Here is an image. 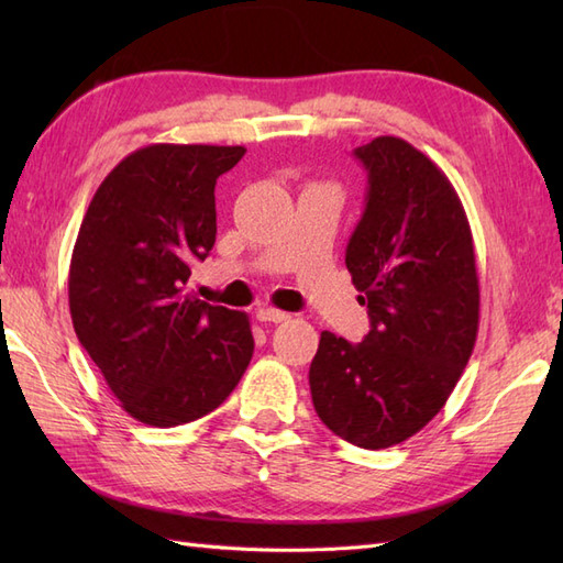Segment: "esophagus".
Returning a JSON list of instances; mask_svg holds the SVG:
<instances>
[{"mask_svg": "<svg viewBox=\"0 0 563 563\" xmlns=\"http://www.w3.org/2000/svg\"><path fill=\"white\" fill-rule=\"evenodd\" d=\"M258 321H273V324H280V321H288L290 314L288 312H280V309H273V307H261L256 312Z\"/></svg>", "mask_w": 563, "mask_h": 563, "instance_id": "esophagus-1", "label": "esophagus"}]
</instances>
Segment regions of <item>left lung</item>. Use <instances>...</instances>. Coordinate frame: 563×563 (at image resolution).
<instances>
[{
    "label": "left lung",
    "mask_w": 563,
    "mask_h": 563,
    "mask_svg": "<svg viewBox=\"0 0 563 563\" xmlns=\"http://www.w3.org/2000/svg\"><path fill=\"white\" fill-rule=\"evenodd\" d=\"M355 157L367 198L345 268L369 331L357 345L321 331L309 389L329 430L382 450L416 435L460 382L479 333V273L462 200L435 162L394 135Z\"/></svg>",
    "instance_id": "obj_1"
}]
</instances>
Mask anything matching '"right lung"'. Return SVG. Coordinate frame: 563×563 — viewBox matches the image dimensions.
Masks as SVG:
<instances>
[{"instance_id": "add662e5", "label": "right lung", "mask_w": 563, "mask_h": 563, "mask_svg": "<svg viewBox=\"0 0 563 563\" xmlns=\"http://www.w3.org/2000/svg\"><path fill=\"white\" fill-rule=\"evenodd\" d=\"M244 147L147 145L93 194L69 261L84 351L135 421L184 426L230 397L254 355L244 312L184 295L218 234L214 184Z\"/></svg>"}]
</instances>
